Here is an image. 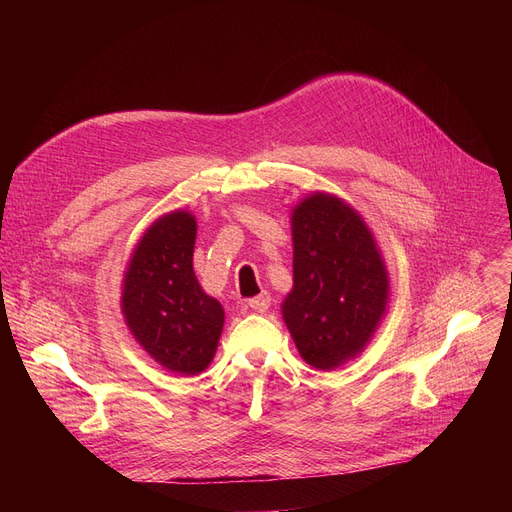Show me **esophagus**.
<instances>
[{"instance_id": "esophagus-1", "label": "esophagus", "mask_w": 512, "mask_h": 512, "mask_svg": "<svg viewBox=\"0 0 512 512\" xmlns=\"http://www.w3.org/2000/svg\"><path fill=\"white\" fill-rule=\"evenodd\" d=\"M270 303H272L270 292H261V294H257V297L249 299L247 305H249L253 311H257V313H265L267 309H270Z\"/></svg>"}]
</instances>
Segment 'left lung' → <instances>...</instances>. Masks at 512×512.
Segmentation results:
<instances>
[{"label": "left lung", "mask_w": 512, "mask_h": 512, "mask_svg": "<svg viewBox=\"0 0 512 512\" xmlns=\"http://www.w3.org/2000/svg\"><path fill=\"white\" fill-rule=\"evenodd\" d=\"M294 286L282 305L301 357L334 369L363 351L386 311L388 276L361 215L315 193L292 213Z\"/></svg>", "instance_id": "1"}]
</instances>
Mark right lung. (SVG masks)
Returning a JSON list of instances; mask_svg holds the SVG:
<instances>
[{"label": "right lung", "mask_w": 512, "mask_h": 512, "mask_svg": "<svg viewBox=\"0 0 512 512\" xmlns=\"http://www.w3.org/2000/svg\"><path fill=\"white\" fill-rule=\"evenodd\" d=\"M197 222L174 211L141 238L124 276L122 311L132 336L170 371L201 373L224 326L222 305L207 297L193 272Z\"/></svg>", "instance_id": "right-lung-1"}]
</instances>
